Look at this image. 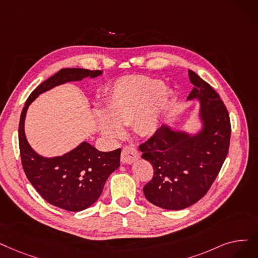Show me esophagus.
I'll use <instances>...</instances> for the list:
<instances>
[{
    "mask_svg": "<svg viewBox=\"0 0 258 258\" xmlns=\"http://www.w3.org/2000/svg\"><path fill=\"white\" fill-rule=\"evenodd\" d=\"M139 157H140L139 151L135 147L126 145V147L122 149V152H121V162L130 164L139 159Z\"/></svg>",
    "mask_w": 258,
    "mask_h": 258,
    "instance_id": "esophagus-1",
    "label": "esophagus"
}]
</instances>
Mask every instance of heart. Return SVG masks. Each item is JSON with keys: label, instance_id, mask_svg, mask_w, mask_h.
I'll list each match as a JSON object with an SVG mask.
<instances>
[{"label": "heart", "instance_id": "1", "mask_svg": "<svg viewBox=\"0 0 258 258\" xmlns=\"http://www.w3.org/2000/svg\"><path fill=\"white\" fill-rule=\"evenodd\" d=\"M170 98L160 80L147 76L123 78L111 89L106 103L108 115H100V126L105 136L119 138L123 134L121 125L134 121L140 135L151 136L159 128Z\"/></svg>", "mask_w": 258, "mask_h": 258}]
</instances>
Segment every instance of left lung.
Returning a JSON list of instances; mask_svg holds the SVG:
<instances>
[{
  "instance_id": "obj_1",
  "label": "left lung",
  "mask_w": 258,
  "mask_h": 258,
  "mask_svg": "<svg viewBox=\"0 0 258 258\" xmlns=\"http://www.w3.org/2000/svg\"><path fill=\"white\" fill-rule=\"evenodd\" d=\"M193 89L187 99L198 98L204 128L195 136L161 126L139 145L142 158L154 167L143 193L153 205L181 210L196 204L210 189L226 160L231 122L226 105L209 83L188 71Z\"/></svg>"
}]
</instances>
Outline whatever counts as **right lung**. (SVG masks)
<instances>
[{
  "label": "right lung",
  "mask_w": 258,
  "mask_h": 258,
  "mask_svg": "<svg viewBox=\"0 0 258 258\" xmlns=\"http://www.w3.org/2000/svg\"><path fill=\"white\" fill-rule=\"evenodd\" d=\"M101 71L62 69L42 82L27 98L19 123V147L23 170L37 192L50 205L70 212H80L95 204L108 176L120 165L121 149L100 152L87 142L61 157L44 158L28 144L24 121L28 105L40 94L70 81L95 78Z\"/></svg>",
  "instance_id": "right-lung-1"
}]
</instances>
